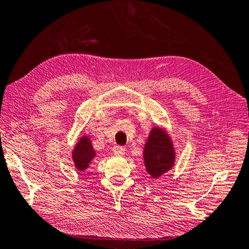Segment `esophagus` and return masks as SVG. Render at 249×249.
Returning a JSON list of instances; mask_svg holds the SVG:
<instances>
[{"instance_id": "34e87169", "label": "esophagus", "mask_w": 249, "mask_h": 249, "mask_svg": "<svg viewBox=\"0 0 249 249\" xmlns=\"http://www.w3.org/2000/svg\"><path fill=\"white\" fill-rule=\"evenodd\" d=\"M125 147H123V146H119V145H115V146H113V149H112V152L114 153L115 155H124L125 154Z\"/></svg>"}]
</instances>
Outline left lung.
<instances>
[{
	"mask_svg": "<svg viewBox=\"0 0 249 249\" xmlns=\"http://www.w3.org/2000/svg\"><path fill=\"white\" fill-rule=\"evenodd\" d=\"M176 149L168 131L154 126L143 149V161L146 172L153 178H158L171 170L176 162Z\"/></svg>",
	"mask_w": 249,
	"mask_h": 249,
	"instance_id": "1",
	"label": "left lung"
}]
</instances>
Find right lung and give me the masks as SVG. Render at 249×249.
<instances>
[{
  "instance_id": "obj_1",
  "label": "right lung",
  "mask_w": 249,
  "mask_h": 249,
  "mask_svg": "<svg viewBox=\"0 0 249 249\" xmlns=\"http://www.w3.org/2000/svg\"><path fill=\"white\" fill-rule=\"evenodd\" d=\"M95 157L96 152L93 149L91 139L88 135H82L71 151V160L77 171H86Z\"/></svg>"
}]
</instances>
